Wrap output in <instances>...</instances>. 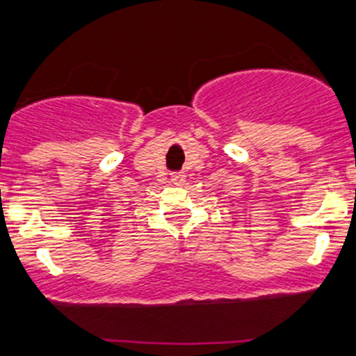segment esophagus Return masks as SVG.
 Returning <instances> with one entry per match:
<instances>
[{
    "mask_svg": "<svg viewBox=\"0 0 356 356\" xmlns=\"http://www.w3.org/2000/svg\"><path fill=\"white\" fill-rule=\"evenodd\" d=\"M170 181L174 182L175 186H182L186 182V174H184V172H177V174H172Z\"/></svg>",
    "mask_w": 356,
    "mask_h": 356,
    "instance_id": "34e87169",
    "label": "esophagus"
}]
</instances>
